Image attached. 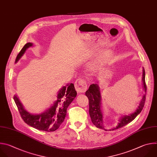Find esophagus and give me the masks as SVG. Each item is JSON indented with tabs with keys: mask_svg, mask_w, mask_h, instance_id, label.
<instances>
[{
	"mask_svg": "<svg viewBox=\"0 0 157 157\" xmlns=\"http://www.w3.org/2000/svg\"><path fill=\"white\" fill-rule=\"evenodd\" d=\"M75 88L77 93H84L87 89V84L83 79H78L75 82Z\"/></svg>",
	"mask_w": 157,
	"mask_h": 157,
	"instance_id": "34e87169",
	"label": "esophagus"
}]
</instances>
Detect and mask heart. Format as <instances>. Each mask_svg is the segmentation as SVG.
I'll return each mask as SVG.
<instances>
[{"label": "heart", "instance_id": "heart-1", "mask_svg": "<svg viewBox=\"0 0 157 157\" xmlns=\"http://www.w3.org/2000/svg\"><path fill=\"white\" fill-rule=\"evenodd\" d=\"M113 55V52L109 50L103 52L95 61H93L92 63L90 64L89 66L90 71L94 74L101 71L109 64Z\"/></svg>", "mask_w": 157, "mask_h": 157}]
</instances>
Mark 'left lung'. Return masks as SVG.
<instances>
[{"label":"left lung","instance_id":"8db88e82","mask_svg":"<svg viewBox=\"0 0 157 157\" xmlns=\"http://www.w3.org/2000/svg\"><path fill=\"white\" fill-rule=\"evenodd\" d=\"M142 86L143 90L145 93L147 91V87L145 85V74L144 69H142ZM85 95L88 98L89 101V114L93 124L95 126L101 129H103L105 131H113L119 128H121L124 126H126L128 124L130 123L142 111L145 101V95L144 94L138 107L136 109L134 112L128 115H123L121 116L119 119V122L117 125L110 129H107L105 128V126L103 124V108L101 106V95L100 93V88L98 85V82L97 83L91 84L88 90L85 92Z\"/></svg>","mask_w":157,"mask_h":157}]
</instances>
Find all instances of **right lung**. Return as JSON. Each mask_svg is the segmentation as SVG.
I'll use <instances>...</instances> for the list:
<instances>
[{"instance_id":"right-lung-1","label":"right lung","mask_w":157,"mask_h":157,"mask_svg":"<svg viewBox=\"0 0 157 157\" xmlns=\"http://www.w3.org/2000/svg\"><path fill=\"white\" fill-rule=\"evenodd\" d=\"M32 43H28L23 47L17 55L15 63H17L29 48L33 46ZM74 85L68 83L62 86L58 91L57 99L52 106L39 114H32L27 111L20 102L17 95L13 100L24 122L38 130L52 132L57 130L64 122L67 114V109L77 96Z\"/></svg>"}]
</instances>
